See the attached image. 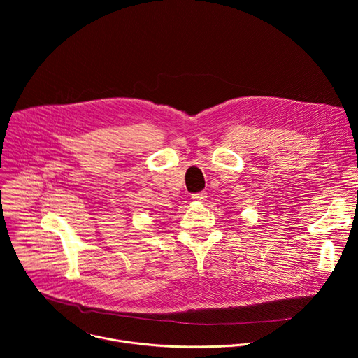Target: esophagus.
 Segmentation results:
<instances>
[{
  "label": "esophagus",
  "mask_w": 358,
  "mask_h": 358,
  "mask_svg": "<svg viewBox=\"0 0 358 358\" xmlns=\"http://www.w3.org/2000/svg\"><path fill=\"white\" fill-rule=\"evenodd\" d=\"M191 199L194 201H199V203H203L206 201L207 199V192L206 191H201V192H196V194H191Z\"/></svg>",
  "instance_id": "esophagus-1"
}]
</instances>
